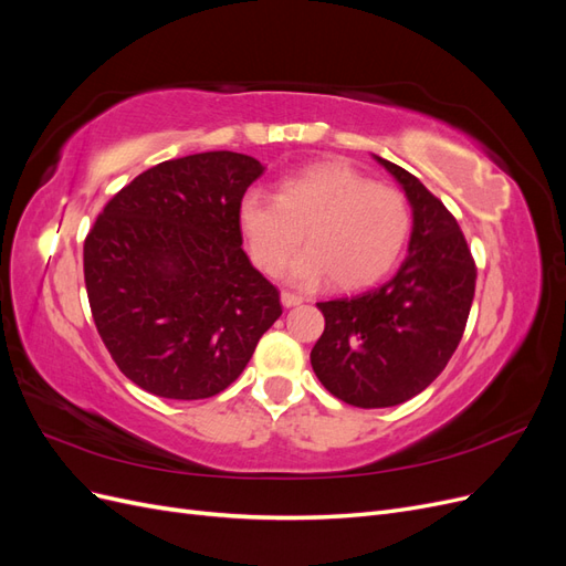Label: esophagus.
Segmentation results:
<instances>
[{
	"label": "esophagus",
	"instance_id": "1",
	"mask_svg": "<svg viewBox=\"0 0 566 566\" xmlns=\"http://www.w3.org/2000/svg\"><path fill=\"white\" fill-rule=\"evenodd\" d=\"M281 302H283V306H297V304H302L304 302V297H300V295H295V293H287V290H283L281 293Z\"/></svg>",
	"mask_w": 566,
	"mask_h": 566
}]
</instances>
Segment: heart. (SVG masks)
Returning <instances> with one entry per match:
<instances>
[{
    "instance_id": "heart-1",
    "label": "heart",
    "mask_w": 566,
    "mask_h": 566,
    "mask_svg": "<svg viewBox=\"0 0 566 566\" xmlns=\"http://www.w3.org/2000/svg\"><path fill=\"white\" fill-rule=\"evenodd\" d=\"M252 260L276 273L306 235L287 271L300 287L325 279L342 290L380 281L397 264L410 233V208L399 188L375 184L345 163H316L285 177L279 196L262 188L238 202Z\"/></svg>"
}]
</instances>
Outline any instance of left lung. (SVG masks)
<instances>
[{
  "instance_id": "1",
  "label": "left lung",
  "mask_w": 566,
  "mask_h": 566,
  "mask_svg": "<svg viewBox=\"0 0 566 566\" xmlns=\"http://www.w3.org/2000/svg\"><path fill=\"white\" fill-rule=\"evenodd\" d=\"M413 210L408 256L380 287L318 302L323 335L312 368L333 397L358 408L413 399L447 368L474 297L476 266L455 217L418 177L375 156Z\"/></svg>"
}]
</instances>
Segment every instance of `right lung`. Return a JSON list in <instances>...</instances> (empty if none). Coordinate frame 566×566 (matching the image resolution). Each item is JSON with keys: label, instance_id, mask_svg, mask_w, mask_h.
Instances as JSON below:
<instances>
[{"label": "right lung", "instance_id": "1", "mask_svg": "<svg viewBox=\"0 0 566 566\" xmlns=\"http://www.w3.org/2000/svg\"><path fill=\"white\" fill-rule=\"evenodd\" d=\"M264 175L233 150L146 169L84 238V285L113 361L142 389L196 401L224 391L283 314L243 245L238 202Z\"/></svg>", "mask_w": 566, "mask_h": 566}]
</instances>
